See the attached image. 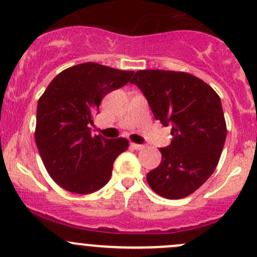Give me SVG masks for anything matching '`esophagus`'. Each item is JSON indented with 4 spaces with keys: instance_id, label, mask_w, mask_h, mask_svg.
<instances>
[{
    "instance_id": "34e87169",
    "label": "esophagus",
    "mask_w": 257,
    "mask_h": 257,
    "mask_svg": "<svg viewBox=\"0 0 257 257\" xmlns=\"http://www.w3.org/2000/svg\"><path fill=\"white\" fill-rule=\"evenodd\" d=\"M131 148L134 150H142L144 148V145L142 144H136V143H131Z\"/></svg>"
}]
</instances>
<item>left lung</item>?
Segmentation results:
<instances>
[{
  "mask_svg": "<svg viewBox=\"0 0 257 257\" xmlns=\"http://www.w3.org/2000/svg\"><path fill=\"white\" fill-rule=\"evenodd\" d=\"M134 83L147 97L156 120L172 125L171 144L147 175L151 190L180 199L198 190L214 172L226 137L221 102L208 83L182 71L139 70Z\"/></svg>",
  "mask_w": 257,
  "mask_h": 257,
  "instance_id": "8db88e82",
  "label": "left lung"
}]
</instances>
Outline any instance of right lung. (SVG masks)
Segmentation results:
<instances>
[{
  "label": "right lung",
  "mask_w": 257,
  "mask_h": 257,
  "mask_svg": "<svg viewBox=\"0 0 257 257\" xmlns=\"http://www.w3.org/2000/svg\"><path fill=\"white\" fill-rule=\"evenodd\" d=\"M134 71L83 63L56 75L38 101L36 143L50 177L69 192L87 194L109 181L125 138L92 136L88 124L102 98L129 82Z\"/></svg>",
  "instance_id": "1"
}]
</instances>
